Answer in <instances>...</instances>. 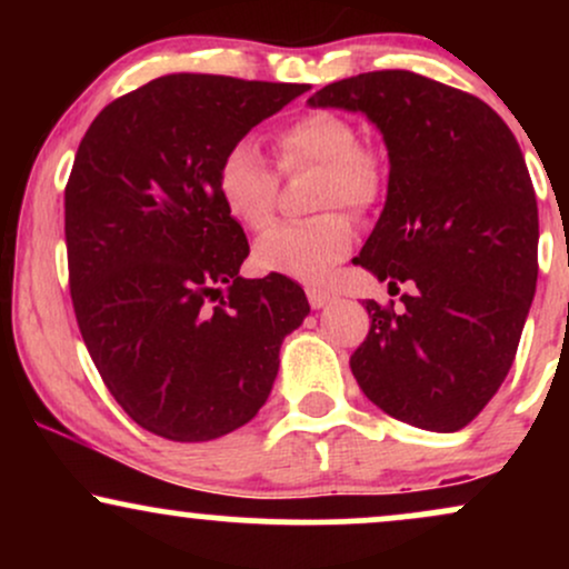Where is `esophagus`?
Instances as JSON below:
<instances>
[{
  "instance_id": "obj_1",
  "label": "esophagus",
  "mask_w": 569,
  "mask_h": 569,
  "mask_svg": "<svg viewBox=\"0 0 569 569\" xmlns=\"http://www.w3.org/2000/svg\"><path fill=\"white\" fill-rule=\"evenodd\" d=\"M305 291H307V302H310L312 307H323V305H329L331 299H335V293L321 289V286H307Z\"/></svg>"
}]
</instances>
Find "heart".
I'll list each match as a JSON object with an SVG mask.
<instances>
[{
  "instance_id": "obj_1",
  "label": "heart",
  "mask_w": 569,
  "mask_h": 569,
  "mask_svg": "<svg viewBox=\"0 0 569 569\" xmlns=\"http://www.w3.org/2000/svg\"><path fill=\"white\" fill-rule=\"evenodd\" d=\"M276 152L283 173L318 168L316 208L326 213L267 230L253 246V262L262 272L302 280L323 278L356 240L350 213L337 208L369 213L388 187V168L377 149L358 141V130L348 117L329 109H312L278 128ZM278 187V173L251 139H238L224 149L217 168V192L240 227L259 232L270 224ZM329 207L336 211L329 212Z\"/></svg>"
}]
</instances>
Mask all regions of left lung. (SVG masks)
Instances as JSON below:
<instances>
[{
	"label": "left lung",
	"instance_id": "1",
	"mask_svg": "<svg viewBox=\"0 0 569 569\" xmlns=\"http://www.w3.org/2000/svg\"><path fill=\"white\" fill-rule=\"evenodd\" d=\"M307 103L363 112L388 143V200L352 262L411 291L403 310L367 299L352 377L396 420L466 428L506 380L538 283L519 143L481 98L403 69L331 82Z\"/></svg>",
	"mask_w": 569,
	"mask_h": 569
}]
</instances>
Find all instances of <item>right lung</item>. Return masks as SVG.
Here are the masks:
<instances>
[{
	"label": "right lung",
	"mask_w": 569,
	"mask_h": 569,
	"mask_svg": "<svg viewBox=\"0 0 569 569\" xmlns=\"http://www.w3.org/2000/svg\"><path fill=\"white\" fill-rule=\"evenodd\" d=\"M305 90L158 77L80 141L63 192L71 305L103 385L149 433L211 441L246 426L310 312L291 278L238 276L248 240L217 192L224 149Z\"/></svg>",
	"instance_id": "obj_1"
}]
</instances>
